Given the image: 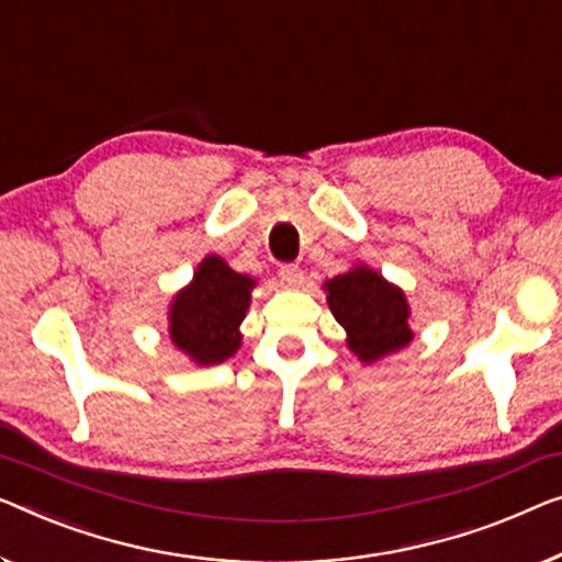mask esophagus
Returning a JSON list of instances; mask_svg holds the SVG:
<instances>
[{
	"label": "esophagus",
	"instance_id": "esophagus-1",
	"mask_svg": "<svg viewBox=\"0 0 562 562\" xmlns=\"http://www.w3.org/2000/svg\"><path fill=\"white\" fill-rule=\"evenodd\" d=\"M280 280L284 288H300V284H303V270H300L297 265H282Z\"/></svg>",
	"mask_w": 562,
	"mask_h": 562
}]
</instances>
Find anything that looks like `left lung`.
<instances>
[{"label": "left lung", "instance_id": "obj_1", "mask_svg": "<svg viewBox=\"0 0 562 562\" xmlns=\"http://www.w3.org/2000/svg\"><path fill=\"white\" fill-rule=\"evenodd\" d=\"M325 292L333 317L346 328L348 348L363 363L381 361L412 342V310L404 290L383 280L371 267L356 265L325 282Z\"/></svg>", "mask_w": 562, "mask_h": 562}]
</instances>
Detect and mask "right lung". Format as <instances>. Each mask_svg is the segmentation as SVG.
Instances as JSON below:
<instances>
[{
	"instance_id": "obj_1",
	"label": "right lung",
	"mask_w": 562,
	"mask_h": 562,
	"mask_svg": "<svg viewBox=\"0 0 562 562\" xmlns=\"http://www.w3.org/2000/svg\"><path fill=\"white\" fill-rule=\"evenodd\" d=\"M255 280L234 272L222 257L209 255L196 267L194 280L176 292L169 307V335L196 366L227 361L241 346Z\"/></svg>"
}]
</instances>
